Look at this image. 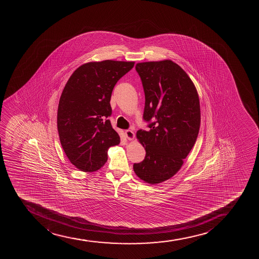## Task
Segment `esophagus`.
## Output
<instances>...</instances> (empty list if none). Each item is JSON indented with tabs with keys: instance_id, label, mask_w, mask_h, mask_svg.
I'll return each mask as SVG.
<instances>
[{
	"instance_id": "esophagus-1",
	"label": "esophagus",
	"mask_w": 259,
	"mask_h": 259,
	"mask_svg": "<svg viewBox=\"0 0 259 259\" xmlns=\"http://www.w3.org/2000/svg\"><path fill=\"white\" fill-rule=\"evenodd\" d=\"M125 136L128 138V140H133L135 138V133L131 130L125 131Z\"/></svg>"
}]
</instances>
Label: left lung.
<instances>
[{
    "instance_id": "8db88e82",
    "label": "left lung",
    "mask_w": 259,
    "mask_h": 259,
    "mask_svg": "<svg viewBox=\"0 0 259 259\" xmlns=\"http://www.w3.org/2000/svg\"><path fill=\"white\" fill-rule=\"evenodd\" d=\"M136 70L144 90L143 120L149 131L137 132L146 155L133 168L141 180L158 184L181 169L196 142L199 95L186 71L172 60L138 63Z\"/></svg>"
}]
</instances>
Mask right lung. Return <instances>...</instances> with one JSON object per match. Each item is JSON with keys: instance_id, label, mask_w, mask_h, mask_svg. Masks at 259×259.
Instances as JSON below:
<instances>
[{"instance_id": "right-lung-1", "label": "right lung", "mask_w": 259, "mask_h": 259, "mask_svg": "<svg viewBox=\"0 0 259 259\" xmlns=\"http://www.w3.org/2000/svg\"><path fill=\"white\" fill-rule=\"evenodd\" d=\"M135 62L104 60L83 64L69 78L59 102L57 126L69 161L83 172H94L107 161L110 147L120 137L108 119L117 81Z\"/></svg>"}]
</instances>
